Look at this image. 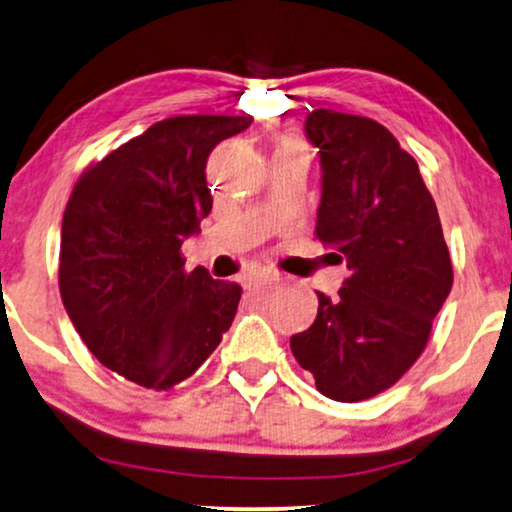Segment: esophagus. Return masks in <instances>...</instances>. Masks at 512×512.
<instances>
[{"instance_id": "esophagus-1", "label": "esophagus", "mask_w": 512, "mask_h": 512, "mask_svg": "<svg viewBox=\"0 0 512 512\" xmlns=\"http://www.w3.org/2000/svg\"><path fill=\"white\" fill-rule=\"evenodd\" d=\"M277 280H280V277H277V273H270V270H256V273H249V277H246V282H249L251 287L273 285Z\"/></svg>"}]
</instances>
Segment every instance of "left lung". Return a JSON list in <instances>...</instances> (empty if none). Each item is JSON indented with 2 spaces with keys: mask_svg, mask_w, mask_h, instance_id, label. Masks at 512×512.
I'll use <instances>...</instances> for the list:
<instances>
[{
  "mask_svg": "<svg viewBox=\"0 0 512 512\" xmlns=\"http://www.w3.org/2000/svg\"><path fill=\"white\" fill-rule=\"evenodd\" d=\"M306 135L323 163L315 237L346 258L349 277L337 299L318 292L313 325L289 346L320 394L356 403L394 387L425 351L453 263L418 163L384 125L315 109Z\"/></svg>",
  "mask_w": 512,
  "mask_h": 512,
  "instance_id": "left-lung-1",
  "label": "left lung"
}]
</instances>
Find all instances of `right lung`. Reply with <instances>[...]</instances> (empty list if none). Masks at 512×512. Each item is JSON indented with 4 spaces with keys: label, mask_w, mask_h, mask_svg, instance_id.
Here are the masks:
<instances>
[{
    "label": "right lung",
    "mask_w": 512,
    "mask_h": 512,
    "mask_svg": "<svg viewBox=\"0 0 512 512\" xmlns=\"http://www.w3.org/2000/svg\"><path fill=\"white\" fill-rule=\"evenodd\" d=\"M251 116H173L85 168L61 223L59 292L99 363L168 391L235 320L242 287L185 270L182 239L211 213L206 161Z\"/></svg>",
    "instance_id": "add662e5"
}]
</instances>
